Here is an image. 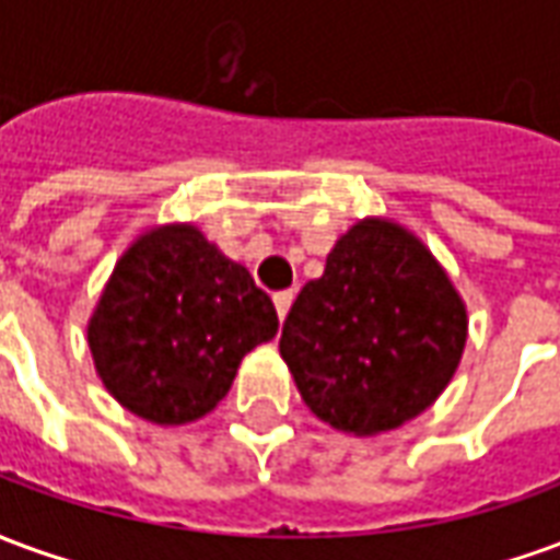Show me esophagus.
<instances>
[{"label":"esophagus","instance_id":"obj_1","mask_svg":"<svg viewBox=\"0 0 560 560\" xmlns=\"http://www.w3.org/2000/svg\"><path fill=\"white\" fill-rule=\"evenodd\" d=\"M272 303H276V312H279V317L284 320V317H288V308H291L293 303V291H279L272 296Z\"/></svg>","mask_w":560,"mask_h":560}]
</instances>
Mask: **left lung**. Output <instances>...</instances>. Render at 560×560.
<instances>
[{"label": "left lung", "instance_id": "8db88e82", "mask_svg": "<svg viewBox=\"0 0 560 560\" xmlns=\"http://www.w3.org/2000/svg\"><path fill=\"white\" fill-rule=\"evenodd\" d=\"M468 341V308L417 233L381 215L341 233L305 284L279 351L317 420L357 438L420 417Z\"/></svg>", "mask_w": 560, "mask_h": 560}]
</instances>
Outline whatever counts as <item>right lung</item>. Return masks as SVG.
<instances>
[{
  "mask_svg": "<svg viewBox=\"0 0 560 560\" xmlns=\"http://www.w3.org/2000/svg\"><path fill=\"white\" fill-rule=\"evenodd\" d=\"M276 332L272 300L191 221L140 233L86 324L104 389L155 425L207 417L245 353Z\"/></svg>",
  "mask_w": 560,
  "mask_h": 560,
  "instance_id": "add662e5",
  "label": "right lung"
}]
</instances>
